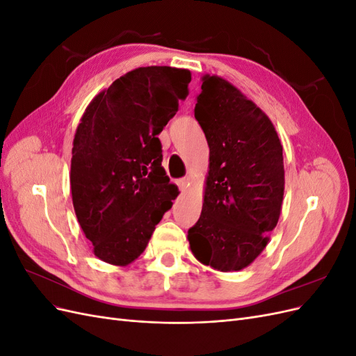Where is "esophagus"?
<instances>
[{"instance_id":"1","label":"esophagus","mask_w":356,"mask_h":356,"mask_svg":"<svg viewBox=\"0 0 356 356\" xmlns=\"http://www.w3.org/2000/svg\"><path fill=\"white\" fill-rule=\"evenodd\" d=\"M177 184H178V187H179V190H181V191H186V190H187V187L190 186V178H188V177L181 178V179H178V181H177Z\"/></svg>"}]
</instances>
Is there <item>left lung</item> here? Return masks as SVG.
Masks as SVG:
<instances>
[{
  "instance_id": "left-lung-1",
  "label": "left lung",
  "mask_w": 356,
  "mask_h": 356,
  "mask_svg": "<svg viewBox=\"0 0 356 356\" xmlns=\"http://www.w3.org/2000/svg\"><path fill=\"white\" fill-rule=\"evenodd\" d=\"M202 80L195 117L209 145V172L190 248L203 264L241 270L261 254L281 215L282 145L268 117L233 84L217 75Z\"/></svg>"
}]
</instances>
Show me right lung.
Instances as JSON below:
<instances>
[{
	"mask_svg": "<svg viewBox=\"0 0 356 356\" xmlns=\"http://www.w3.org/2000/svg\"><path fill=\"white\" fill-rule=\"evenodd\" d=\"M190 81L188 70L136 68L95 96L81 117L71 195L86 238L105 263L136 260L178 196L161 168L157 135L186 99Z\"/></svg>",
	"mask_w": 356,
	"mask_h": 356,
	"instance_id": "right-lung-1",
	"label": "right lung"
}]
</instances>
